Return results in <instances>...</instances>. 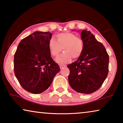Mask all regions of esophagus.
Masks as SVG:
<instances>
[{
	"mask_svg": "<svg viewBox=\"0 0 123 123\" xmlns=\"http://www.w3.org/2000/svg\"><path fill=\"white\" fill-rule=\"evenodd\" d=\"M65 67H66V65H60V69H62L63 68H65Z\"/></svg>",
	"mask_w": 123,
	"mask_h": 123,
	"instance_id": "esophagus-1",
	"label": "esophagus"
}]
</instances>
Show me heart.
I'll return each mask as SVG.
<instances>
[{
    "label": "heart",
    "instance_id": "1",
    "mask_svg": "<svg viewBox=\"0 0 123 123\" xmlns=\"http://www.w3.org/2000/svg\"><path fill=\"white\" fill-rule=\"evenodd\" d=\"M57 41L51 38L49 41L48 46L50 53L54 57L59 56L63 50L64 53L56 59V61L61 64L70 62L73 59H77L83 53L84 43L80 37L74 33L66 31L56 35Z\"/></svg>",
    "mask_w": 123,
    "mask_h": 123
}]
</instances>
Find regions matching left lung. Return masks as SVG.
<instances>
[{
  "instance_id": "8db88e82",
  "label": "left lung",
  "mask_w": 123,
  "mask_h": 123,
  "mask_svg": "<svg viewBox=\"0 0 123 123\" xmlns=\"http://www.w3.org/2000/svg\"><path fill=\"white\" fill-rule=\"evenodd\" d=\"M83 53L77 61L67 65L68 81L77 92L90 94L100 88L109 72V56L105 47L90 31L81 32Z\"/></svg>"
}]
</instances>
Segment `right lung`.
<instances>
[{
	"label": "right lung",
	"instance_id": "1",
	"mask_svg": "<svg viewBox=\"0 0 123 123\" xmlns=\"http://www.w3.org/2000/svg\"><path fill=\"white\" fill-rule=\"evenodd\" d=\"M51 36L50 32H35L21 40L14 54L15 75L22 88L30 93L46 90L60 70L49 49Z\"/></svg>",
	"mask_w": 123,
	"mask_h": 123
}]
</instances>
